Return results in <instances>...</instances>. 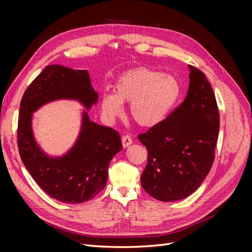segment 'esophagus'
Instances as JSON below:
<instances>
[{
  "label": "esophagus",
  "instance_id": "1",
  "mask_svg": "<svg viewBox=\"0 0 252 252\" xmlns=\"http://www.w3.org/2000/svg\"><path fill=\"white\" fill-rule=\"evenodd\" d=\"M131 143H132V139L130 138V135L126 134V135L122 136V144H123V147L124 148L128 147L129 145H131Z\"/></svg>",
  "mask_w": 252,
  "mask_h": 252
}]
</instances>
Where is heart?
<instances>
[{
	"label": "heart",
	"mask_w": 252,
	"mask_h": 252,
	"mask_svg": "<svg viewBox=\"0 0 252 252\" xmlns=\"http://www.w3.org/2000/svg\"><path fill=\"white\" fill-rule=\"evenodd\" d=\"M114 94L102 96L101 107L110 121L123 113L122 103H129V112L136 124L156 126L169 116L179 103L182 86L171 74L146 67L128 70L119 77L113 86Z\"/></svg>",
	"instance_id": "1"
}]
</instances>
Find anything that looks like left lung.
Instances as JSON below:
<instances>
[{
	"instance_id": "left-lung-1",
	"label": "left lung",
	"mask_w": 252,
	"mask_h": 252,
	"mask_svg": "<svg viewBox=\"0 0 252 252\" xmlns=\"http://www.w3.org/2000/svg\"><path fill=\"white\" fill-rule=\"evenodd\" d=\"M187 95L162 123L138 135L147 148L141 185L163 202L179 201L200 187L215 161L220 113L205 74L189 66Z\"/></svg>"
}]
</instances>
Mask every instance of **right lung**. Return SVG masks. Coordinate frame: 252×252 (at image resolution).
Listing matches in <instances>:
<instances>
[{
  "label": "right lung",
  "instance_id": "1",
  "mask_svg": "<svg viewBox=\"0 0 252 252\" xmlns=\"http://www.w3.org/2000/svg\"><path fill=\"white\" fill-rule=\"evenodd\" d=\"M61 98L81 102L87 110L97 102L87 70L48 65L30 84L20 104L18 147L23 164L45 192L67 204L86 202L101 191L108 178L111 158L122 150L121 136L110 127L90 121L83 112L81 132L66 155H45L33 138L32 113Z\"/></svg>",
  "mask_w": 252,
  "mask_h": 252
}]
</instances>
